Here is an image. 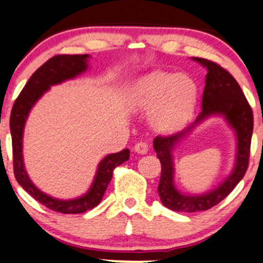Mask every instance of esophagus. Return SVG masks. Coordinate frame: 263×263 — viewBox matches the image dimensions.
<instances>
[{
  "label": "esophagus",
  "mask_w": 263,
  "mask_h": 263,
  "mask_svg": "<svg viewBox=\"0 0 263 263\" xmlns=\"http://www.w3.org/2000/svg\"><path fill=\"white\" fill-rule=\"evenodd\" d=\"M134 149H135L136 153H138V154H147L148 149H149V145H148L147 142L141 141V142L136 143Z\"/></svg>",
  "instance_id": "esophagus-1"
}]
</instances>
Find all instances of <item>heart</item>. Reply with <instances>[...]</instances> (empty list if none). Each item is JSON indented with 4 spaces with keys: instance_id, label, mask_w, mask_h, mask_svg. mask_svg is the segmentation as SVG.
Returning <instances> with one entry per match:
<instances>
[{
    "instance_id": "b5f03b06",
    "label": "heart",
    "mask_w": 263,
    "mask_h": 263,
    "mask_svg": "<svg viewBox=\"0 0 263 263\" xmlns=\"http://www.w3.org/2000/svg\"><path fill=\"white\" fill-rule=\"evenodd\" d=\"M197 101V87L187 76L155 71L142 78L129 95L135 110L154 108L152 122L161 132H174L191 118Z\"/></svg>"
}]
</instances>
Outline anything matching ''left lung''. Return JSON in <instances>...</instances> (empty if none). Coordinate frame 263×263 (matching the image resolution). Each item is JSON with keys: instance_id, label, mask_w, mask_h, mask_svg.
Here are the masks:
<instances>
[{"instance_id": "1", "label": "left lung", "mask_w": 263, "mask_h": 263, "mask_svg": "<svg viewBox=\"0 0 263 263\" xmlns=\"http://www.w3.org/2000/svg\"><path fill=\"white\" fill-rule=\"evenodd\" d=\"M208 69L206 84L202 93L201 111L189 127L170 136H156L154 149L161 162L160 183L158 192L160 200L167 209L178 212H199L211 209L221 202L235 188L249 167L254 115L240 86L233 76L217 63L204 58H193ZM214 114L223 115L236 129L238 152L236 167L230 177L214 191L202 196H183L173 185V162L171 151L179 139L191 130L197 123Z\"/></svg>"}]
</instances>
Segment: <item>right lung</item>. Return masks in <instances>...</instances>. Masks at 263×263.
Masks as SVG:
<instances>
[{
    "mask_svg": "<svg viewBox=\"0 0 263 263\" xmlns=\"http://www.w3.org/2000/svg\"><path fill=\"white\" fill-rule=\"evenodd\" d=\"M87 54H57L48 59L26 82L21 95L18 96L13 104L11 120H9L12 135L13 170H14L16 182L35 200L41 202L46 208L55 212H61V214H81V212H86L96 208L101 202L103 195L107 191L115 167L124 164L129 159L128 149H124L115 154L105 156L99 162L95 181H93L92 187L87 192V194L79 199H74V200H59V199L48 197L47 194L39 191L26 175L24 162H23L22 139L30 109L52 85L61 84L65 80L72 79L76 75L84 72L87 69Z\"/></svg>",
    "mask_w": 263,
    "mask_h": 263,
    "instance_id": "obj_1",
    "label": "right lung"
}]
</instances>
